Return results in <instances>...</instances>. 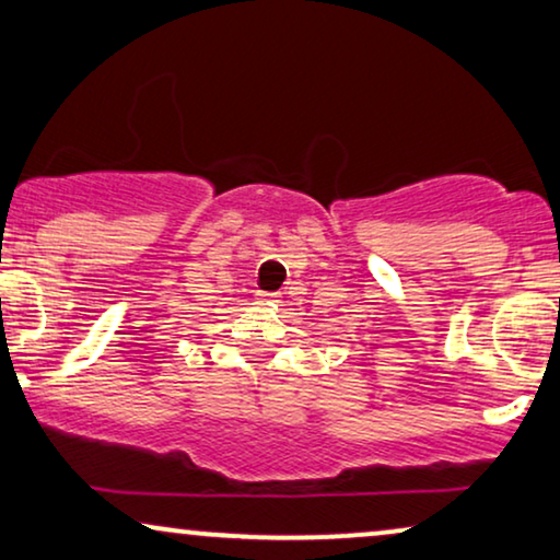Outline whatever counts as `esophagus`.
Instances as JSON below:
<instances>
[{"label": "esophagus", "mask_w": 560, "mask_h": 560, "mask_svg": "<svg viewBox=\"0 0 560 560\" xmlns=\"http://www.w3.org/2000/svg\"><path fill=\"white\" fill-rule=\"evenodd\" d=\"M261 302L264 304H279L281 299H279V294H261Z\"/></svg>", "instance_id": "1"}]
</instances>
